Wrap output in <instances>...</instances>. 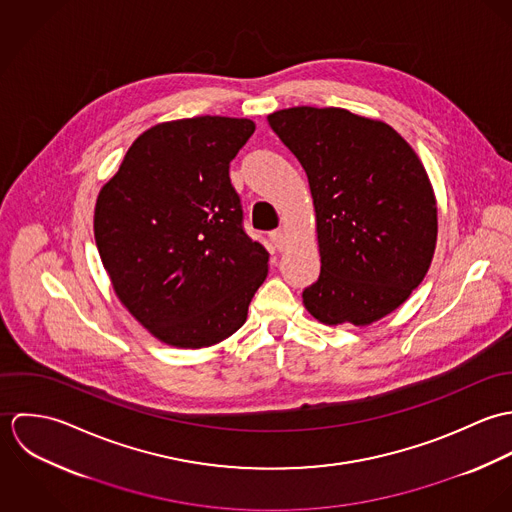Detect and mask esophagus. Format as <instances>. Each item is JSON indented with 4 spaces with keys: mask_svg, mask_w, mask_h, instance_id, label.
<instances>
[{
    "mask_svg": "<svg viewBox=\"0 0 512 512\" xmlns=\"http://www.w3.org/2000/svg\"><path fill=\"white\" fill-rule=\"evenodd\" d=\"M270 238L278 250H284L288 246V232L286 228H276L270 232Z\"/></svg>",
    "mask_w": 512,
    "mask_h": 512,
    "instance_id": "obj_1",
    "label": "esophagus"
}]
</instances>
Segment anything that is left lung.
Wrapping results in <instances>:
<instances>
[{
    "label": "left lung",
    "mask_w": 512,
    "mask_h": 512,
    "mask_svg": "<svg viewBox=\"0 0 512 512\" xmlns=\"http://www.w3.org/2000/svg\"><path fill=\"white\" fill-rule=\"evenodd\" d=\"M307 173L321 254L303 290L325 325H368L424 280L438 236L428 173L388 124L343 108L297 106L268 116Z\"/></svg>",
    "instance_id": "left-lung-1"
}]
</instances>
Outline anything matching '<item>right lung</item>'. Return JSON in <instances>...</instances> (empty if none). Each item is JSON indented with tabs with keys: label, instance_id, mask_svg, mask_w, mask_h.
<instances>
[{
	"label": "right lung",
	"instance_id": "add662e5",
	"mask_svg": "<svg viewBox=\"0 0 512 512\" xmlns=\"http://www.w3.org/2000/svg\"><path fill=\"white\" fill-rule=\"evenodd\" d=\"M254 130L224 116L153 126L98 195L94 238L112 286L167 345L230 337L268 276L270 254L246 234L228 175Z\"/></svg>",
	"mask_w": 512,
	"mask_h": 512
}]
</instances>
